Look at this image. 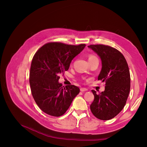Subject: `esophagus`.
<instances>
[{
	"mask_svg": "<svg viewBox=\"0 0 147 147\" xmlns=\"http://www.w3.org/2000/svg\"><path fill=\"white\" fill-rule=\"evenodd\" d=\"M88 89H86V88H80V91L81 92H85V91H87Z\"/></svg>",
	"mask_w": 147,
	"mask_h": 147,
	"instance_id": "1",
	"label": "esophagus"
}]
</instances>
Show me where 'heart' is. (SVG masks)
<instances>
[{
  "label": "heart",
  "mask_w": 147,
  "mask_h": 147,
  "mask_svg": "<svg viewBox=\"0 0 147 147\" xmlns=\"http://www.w3.org/2000/svg\"><path fill=\"white\" fill-rule=\"evenodd\" d=\"M98 59V58H96V56H95L94 55H92V54H91V55H90L89 56L88 60H91V59Z\"/></svg>",
  "instance_id": "1"
}]
</instances>
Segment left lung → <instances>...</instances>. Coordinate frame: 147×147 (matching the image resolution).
<instances>
[{
    "mask_svg": "<svg viewBox=\"0 0 147 147\" xmlns=\"http://www.w3.org/2000/svg\"><path fill=\"white\" fill-rule=\"evenodd\" d=\"M88 47L96 52L102 61L98 79L105 82V90L99 94L92 90L94 100L90 105L95 116L102 120H110L124 108L130 89V76L127 61L117 49L104 45Z\"/></svg>",
    "mask_w": 147,
    "mask_h": 147,
    "instance_id": "left-lung-1",
    "label": "left lung"
}]
</instances>
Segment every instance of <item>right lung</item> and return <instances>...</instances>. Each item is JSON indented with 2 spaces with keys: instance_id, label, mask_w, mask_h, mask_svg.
<instances>
[{
  "instance_id": "obj_1",
  "label": "right lung",
  "mask_w": 147,
  "mask_h": 147,
  "mask_svg": "<svg viewBox=\"0 0 147 147\" xmlns=\"http://www.w3.org/2000/svg\"><path fill=\"white\" fill-rule=\"evenodd\" d=\"M86 46L50 42L38 49L30 67L29 82L32 94L38 107L52 116L63 115L80 89L74 85L65 87L58 82L60 74L67 71L72 59Z\"/></svg>"
}]
</instances>
